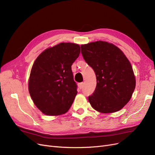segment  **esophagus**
<instances>
[{"mask_svg": "<svg viewBox=\"0 0 155 155\" xmlns=\"http://www.w3.org/2000/svg\"><path fill=\"white\" fill-rule=\"evenodd\" d=\"M78 87H79V88L81 89V88L83 87V83H79V84H78Z\"/></svg>", "mask_w": 155, "mask_h": 155, "instance_id": "34e87169", "label": "esophagus"}]
</instances>
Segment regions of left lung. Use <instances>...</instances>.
<instances>
[{
	"label": "left lung",
	"mask_w": 155,
	"mask_h": 155,
	"mask_svg": "<svg viewBox=\"0 0 155 155\" xmlns=\"http://www.w3.org/2000/svg\"><path fill=\"white\" fill-rule=\"evenodd\" d=\"M81 54L96 76V87L88 101L101 113L121 110L132 97L136 79L130 63L114 45L96 41L81 45Z\"/></svg>",
	"instance_id": "8db88e82"
}]
</instances>
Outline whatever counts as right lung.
Instances as JSON below:
<instances>
[{
	"label": "right lung",
	"instance_id": "1",
	"mask_svg": "<svg viewBox=\"0 0 155 155\" xmlns=\"http://www.w3.org/2000/svg\"><path fill=\"white\" fill-rule=\"evenodd\" d=\"M79 54V45L61 43L44 50L33 64L29 93L43 114H63L73 104L78 91L71 66Z\"/></svg>",
	"mask_w": 155,
	"mask_h": 155
}]
</instances>
